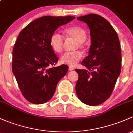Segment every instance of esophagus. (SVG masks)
I'll return each instance as SVG.
<instances>
[{
	"label": "esophagus",
	"mask_w": 133,
	"mask_h": 133,
	"mask_svg": "<svg viewBox=\"0 0 133 133\" xmlns=\"http://www.w3.org/2000/svg\"><path fill=\"white\" fill-rule=\"evenodd\" d=\"M68 68H69L70 70H74V67H72V66H69V67H68Z\"/></svg>",
	"instance_id": "34e87169"
}]
</instances>
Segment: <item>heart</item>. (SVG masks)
<instances>
[{
	"instance_id": "b5f03b06",
	"label": "heart",
	"mask_w": 133,
	"mask_h": 133,
	"mask_svg": "<svg viewBox=\"0 0 133 133\" xmlns=\"http://www.w3.org/2000/svg\"><path fill=\"white\" fill-rule=\"evenodd\" d=\"M65 37L66 38H72L76 40V49L80 48L85 49L87 47L86 39L87 35L86 30L81 26H72L65 30ZM50 45L52 49L57 54L63 51L65 45V38L58 32H54L50 36ZM83 57V54L79 50L65 53L60 58V62L62 64L69 65L70 66H76Z\"/></svg>"
}]
</instances>
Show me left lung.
I'll use <instances>...</instances> for the list:
<instances>
[{
	"label": "left lung",
	"mask_w": 133,
	"mask_h": 133,
	"mask_svg": "<svg viewBox=\"0 0 133 133\" xmlns=\"http://www.w3.org/2000/svg\"><path fill=\"white\" fill-rule=\"evenodd\" d=\"M77 18L88 25L91 45L89 55L81 63L87 69H76L79 75L76 94L83 103L97 106L111 96L120 74V41L115 30L102 16L89 14Z\"/></svg>",
	"instance_id": "8db88e82"
}]
</instances>
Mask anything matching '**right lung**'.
Wrapping results in <instances>:
<instances>
[{"label": "right lung", "mask_w": 133, "mask_h": 133, "mask_svg": "<svg viewBox=\"0 0 133 133\" xmlns=\"http://www.w3.org/2000/svg\"><path fill=\"white\" fill-rule=\"evenodd\" d=\"M74 18L73 16H42L19 34L13 50L12 71L22 94L31 103L49 101L58 82L67 73L66 65L53 66L58 57L50 45V38L59 26Z\"/></svg>", "instance_id": "obj_1"}]
</instances>
